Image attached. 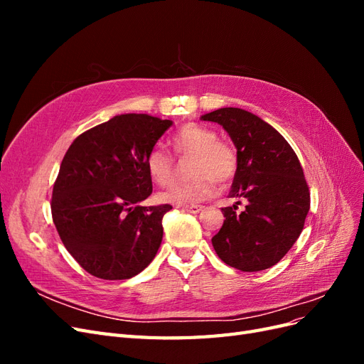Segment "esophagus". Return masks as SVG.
Listing matches in <instances>:
<instances>
[{
	"mask_svg": "<svg viewBox=\"0 0 364 364\" xmlns=\"http://www.w3.org/2000/svg\"><path fill=\"white\" fill-rule=\"evenodd\" d=\"M182 209H183V211H188V213L197 214V213L202 211L203 206H200V205H188V206H182Z\"/></svg>",
	"mask_w": 364,
	"mask_h": 364,
	"instance_id": "esophagus-1",
	"label": "esophagus"
}]
</instances>
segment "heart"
Segmentation results:
<instances>
[{
    "label": "heart",
    "mask_w": 364,
    "mask_h": 364,
    "mask_svg": "<svg viewBox=\"0 0 364 364\" xmlns=\"http://www.w3.org/2000/svg\"><path fill=\"white\" fill-rule=\"evenodd\" d=\"M173 150L179 156H191L188 182H174L159 194V200L178 206H188L208 200L218 185L234 179L238 167L237 150L226 141L217 139L209 127L190 123L185 124L171 139ZM146 168L153 182L168 183L174 176V162L168 151L161 146L153 147L146 158Z\"/></svg>",
    "instance_id": "b5f03b06"
}]
</instances>
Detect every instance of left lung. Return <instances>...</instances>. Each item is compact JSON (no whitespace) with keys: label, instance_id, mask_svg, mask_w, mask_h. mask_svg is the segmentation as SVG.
<instances>
[{"label":"left lung","instance_id":"obj_1","mask_svg":"<svg viewBox=\"0 0 364 364\" xmlns=\"http://www.w3.org/2000/svg\"><path fill=\"white\" fill-rule=\"evenodd\" d=\"M223 126L237 149L238 167L229 196L246 200L222 208L226 217L213 237L218 258L241 272L266 270L299 238L310 211V191L294 150L277 129L245 109L222 107L202 115Z\"/></svg>","mask_w":364,"mask_h":364}]
</instances>
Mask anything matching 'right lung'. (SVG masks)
I'll return each instance as SVG.
<instances>
[{
  "label": "right lung",
  "instance_id": "add662e5",
  "mask_svg": "<svg viewBox=\"0 0 364 364\" xmlns=\"http://www.w3.org/2000/svg\"><path fill=\"white\" fill-rule=\"evenodd\" d=\"M173 121L123 114L77 136L53 186L51 214L63 246L92 277L129 279L162 241L171 205L141 206L151 194L147 153Z\"/></svg>",
  "mask_w": 364,
  "mask_h": 364
}]
</instances>
